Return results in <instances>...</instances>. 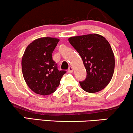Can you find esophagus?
Returning <instances> with one entry per match:
<instances>
[{"label": "esophagus", "mask_w": 133, "mask_h": 133, "mask_svg": "<svg viewBox=\"0 0 133 133\" xmlns=\"http://www.w3.org/2000/svg\"><path fill=\"white\" fill-rule=\"evenodd\" d=\"M73 72V68L72 67H69L68 69V72L69 73H72Z\"/></svg>", "instance_id": "34e87169"}]
</instances>
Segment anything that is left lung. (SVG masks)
Wrapping results in <instances>:
<instances>
[{"label": "left lung", "mask_w": 133, "mask_h": 133, "mask_svg": "<svg viewBox=\"0 0 133 133\" xmlns=\"http://www.w3.org/2000/svg\"><path fill=\"white\" fill-rule=\"evenodd\" d=\"M69 41L82 57L87 71L85 79L79 82L82 89L89 93L103 90L111 80L115 69V56L110 43L98 34L73 36Z\"/></svg>", "instance_id": "1"}]
</instances>
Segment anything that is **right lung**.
Returning <instances> with one entry per match:
<instances>
[{"instance_id":"right-lung-1","label":"right lung","mask_w":133,"mask_h":133,"mask_svg":"<svg viewBox=\"0 0 133 133\" xmlns=\"http://www.w3.org/2000/svg\"><path fill=\"white\" fill-rule=\"evenodd\" d=\"M59 39L44 37L35 39L26 47L22 59V73L32 91L41 95L54 92L65 71H59L52 53Z\"/></svg>"}]
</instances>
